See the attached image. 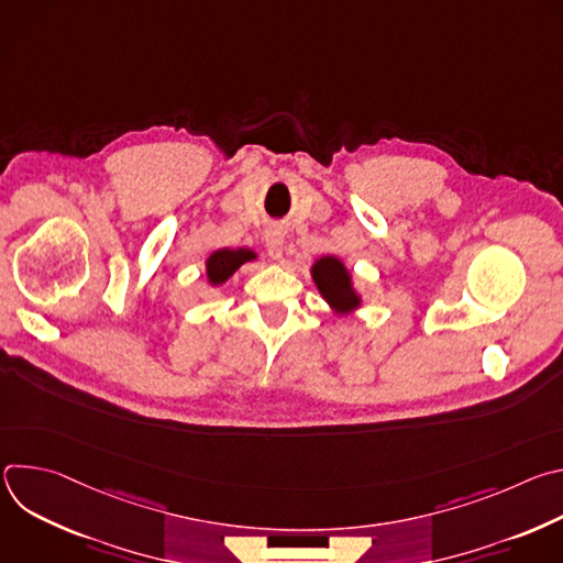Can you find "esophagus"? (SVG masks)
Instances as JSON below:
<instances>
[{
  "label": "esophagus",
  "instance_id": "obj_1",
  "mask_svg": "<svg viewBox=\"0 0 563 563\" xmlns=\"http://www.w3.org/2000/svg\"><path fill=\"white\" fill-rule=\"evenodd\" d=\"M283 240H285V233L280 227H269L265 231V247L274 261L283 258Z\"/></svg>",
  "mask_w": 563,
  "mask_h": 563
}]
</instances>
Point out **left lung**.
Listing matches in <instances>:
<instances>
[{
    "label": "left lung",
    "mask_w": 563,
    "mask_h": 563,
    "mask_svg": "<svg viewBox=\"0 0 563 563\" xmlns=\"http://www.w3.org/2000/svg\"><path fill=\"white\" fill-rule=\"evenodd\" d=\"M311 272L320 294H323L334 307H339L341 311H350L352 307L358 305V298L352 291L350 274L339 258L334 256L320 258Z\"/></svg>",
    "instance_id": "8db88e82"
}]
</instances>
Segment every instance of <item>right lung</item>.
Here are the masks:
<instances>
[{
  "mask_svg": "<svg viewBox=\"0 0 563 563\" xmlns=\"http://www.w3.org/2000/svg\"><path fill=\"white\" fill-rule=\"evenodd\" d=\"M254 254L247 252V250H220V252H213L207 261V276H209V283L211 285H220L224 283L240 265H243L245 261H252Z\"/></svg>",
  "mask_w": 563,
  "mask_h": 563,
  "instance_id": "right-lung-1",
  "label": "right lung"
}]
</instances>
